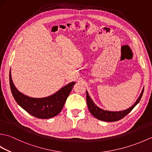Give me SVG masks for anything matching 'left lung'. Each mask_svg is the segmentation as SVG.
I'll list each match as a JSON object with an SVG mask.
<instances>
[{
  "instance_id": "8db88e82",
  "label": "left lung",
  "mask_w": 152,
  "mask_h": 152,
  "mask_svg": "<svg viewBox=\"0 0 152 152\" xmlns=\"http://www.w3.org/2000/svg\"><path fill=\"white\" fill-rule=\"evenodd\" d=\"M144 92V89L142 91V93L139 97L138 98L137 101L134 104L125 110L124 111H119V112H110V111H106L104 110H102L99 108L98 106H96L94 102H93L92 99L90 98V96L88 94V91H86V100H87V104H88V107L90 113L94 116L95 118L96 119H99V120L101 121H117L118 120H120L121 119L124 118L125 115H127L132 110H133L134 106H136L139 101H140L142 96Z\"/></svg>"
}]
</instances>
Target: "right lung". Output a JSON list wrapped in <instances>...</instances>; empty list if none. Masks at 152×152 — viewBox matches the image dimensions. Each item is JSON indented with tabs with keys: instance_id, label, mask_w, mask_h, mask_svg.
I'll use <instances>...</instances> for the list:
<instances>
[{
	"instance_id": "add662e5",
	"label": "right lung",
	"mask_w": 152,
	"mask_h": 152,
	"mask_svg": "<svg viewBox=\"0 0 152 152\" xmlns=\"http://www.w3.org/2000/svg\"><path fill=\"white\" fill-rule=\"evenodd\" d=\"M9 78L11 91L15 101L28 114L40 119L51 118L59 114L75 84V82H71L53 95L35 99L22 94L18 91L12 82L10 71Z\"/></svg>"
}]
</instances>
